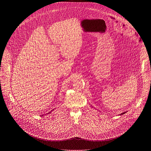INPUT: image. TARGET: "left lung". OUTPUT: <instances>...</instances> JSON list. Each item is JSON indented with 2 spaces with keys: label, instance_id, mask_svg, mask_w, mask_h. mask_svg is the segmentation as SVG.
<instances>
[{
  "label": "left lung",
  "instance_id": "1",
  "mask_svg": "<svg viewBox=\"0 0 151 151\" xmlns=\"http://www.w3.org/2000/svg\"><path fill=\"white\" fill-rule=\"evenodd\" d=\"M126 112H124V113H121L120 115H122V114H125Z\"/></svg>",
  "mask_w": 151,
  "mask_h": 151
}]
</instances>
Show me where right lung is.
<instances>
[{
  "instance_id": "add662e5",
  "label": "right lung",
  "mask_w": 151,
  "mask_h": 151,
  "mask_svg": "<svg viewBox=\"0 0 151 151\" xmlns=\"http://www.w3.org/2000/svg\"><path fill=\"white\" fill-rule=\"evenodd\" d=\"M52 110H53V109H52ZM51 111H50V113H47V114H50V113H51ZM42 116H43V115H42Z\"/></svg>"
}]
</instances>
